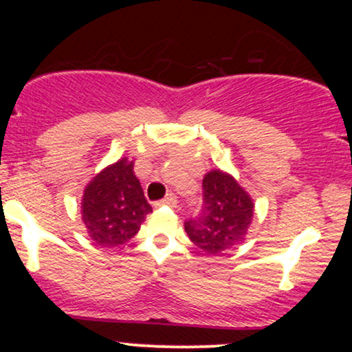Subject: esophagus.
I'll use <instances>...</instances> for the list:
<instances>
[{"label": "esophagus", "mask_w": 352, "mask_h": 352, "mask_svg": "<svg viewBox=\"0 0 352 352\" xmlns=\"http://www.w3.org/2000/svg\"><path fill=\"white\" fill-rule=\"evenodd\" d=\"M164 205H165V207H170V208L177 207V199H175V195H167L164 200L155 201V207H164Z\"/></svg>", "instance_id": "1"}]
</instances>
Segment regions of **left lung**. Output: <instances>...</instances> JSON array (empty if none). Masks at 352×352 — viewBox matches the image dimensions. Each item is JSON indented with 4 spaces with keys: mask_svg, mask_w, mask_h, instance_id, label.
Segmentation results:
<instances>
[{
    "mask_svg": "<svg viewBox=\"0 0 352 352\" xmlns=\"http://www.w3.org/2000/svg\"><path fill=\"white\" fill-rule=\"evenodd\" d=\"M201 210L185 220V232L204 253L223 254L241 243L253 218V200L228 173L212 170L201 184Z\"/></svg>",
    "mask_w": 352,
    "mask_h": 352,
    "instance_id": "1",
    "label": "left lung"
}]
</instances>
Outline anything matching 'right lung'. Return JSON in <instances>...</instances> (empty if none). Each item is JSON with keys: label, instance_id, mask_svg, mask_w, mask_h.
I'll return each instance as SVG.
<instances>
[{"label": "right lung", "instance_id": "add662e5", "mask_svg": "<svg viewBox=\"0 0 352 352\" xmlns=\"http://www.w3.org/2000/svg\"><path fill=\"white\" fill-rule=\"evenodd\" d=\"M132 168L127 159L119 160L104 168L84 190L82 221L96 245L104 248L131 240L152 212Z\"/></svg>", "mask_w": 352, "mask_h": 352}]
</instances>
